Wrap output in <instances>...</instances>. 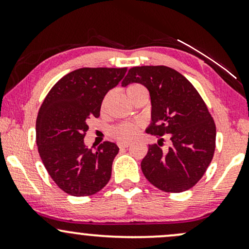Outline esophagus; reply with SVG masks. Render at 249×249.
<instances>
[{
  "instance_id": "obj_1",
  "label": "esophagus",
  "mask_w": 249,
  "mask_h": 249,
  "mask_svg": "<svg viewBox=\"0 0 249 249\" xmlns=\"http://www.w3.org/2000/svg\"><path fill=\"white\" fill-rule=\"evenodd\" d=\"M118 146H119V148H126L130 146V142H119Z\"/></svg>"
}]
</instances>
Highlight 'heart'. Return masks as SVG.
Listing matches in <instances>:
<instances>
[{"label": "heart", "mask_w": 249, "mask_h": 249, "mask_svg": "<svg viewBox=\"0 0 249 249\" xmlns=\"http://www.w3.org/2000/svg\"><path fill=\"white\" fill-rule=\"evenodd\" d=\"M141 92H147V91L142 84H138V83H133V84H130L126 88V95L128 98H130V101H132L134 97ZM107 98H108V95L105 97L104 101L102 103L103 108H104L105 105H107ZM138 131H139L138 124H134V123H123V124L117 125V126L113 128L112 133L117 139H119V141L127 142V141H131V139H133L134 137L137 136V133H138Z\"/></svg>", "instance_id": "heart-1"}]
</instances>
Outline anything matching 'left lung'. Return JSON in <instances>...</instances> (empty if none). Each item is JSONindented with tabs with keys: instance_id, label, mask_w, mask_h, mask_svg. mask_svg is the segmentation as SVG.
Listing matches in <instances>:
<instances>
[{
	"instance_id": "8db88e82",
	"label": "left lung",
	"mask_w": 249,
	"mask_h": 249,
	"mask_svg": "<svg viewBox=\"0 0 249 249\" xmlns=\"http://www.w3.org/2000/svg\"><path fill=\"white\" fill-rule=\"evenodd\" d=\"M141 83L151 97V124L146 132L158 144L148 145L142 171L153 186L179 193L193 187L206 172L215 150V124L196 88L188 79L165 65H144L128 70L123 87ZM167 134L171 146L160 147Z\"/></svg>"
}]
</instances>
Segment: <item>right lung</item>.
<instances>
[{
  "instance_id": "obj_1",
  "label": "right lung",
  "mask_w": 249,
  "mask_h": 249,
  "mask_svg": "<svg viewBox=\"0 0 249 249\" xmlns=\"http://www.w3.org/2000/svg\"><path fill=\"white\" fill-rule=\"evenodd\" d=\"M126 68H82L62 77L43 101L36 142L48 173L73 196H92L111 178L119 147L104 142L96 151L84 144L88 121L98 118L102 102L125 76Z\"/></svg>"
}]
</instances>
